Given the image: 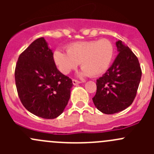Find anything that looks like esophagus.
<instances>
[{"instance_id":"esophagus-1","label":"esophagus","mask_w":154,"mask_h":154,"mask_svg":"<svg viewBox=\"0 0 154 154\" xmlns=\"http://www.w3.org/2000/svg\"><path fill=\"white\" fill-rule=\"evenodd\" d=\"M72 83L74 86H76V85H78V84H80V83H81V82L78 81V80H72Z\"/></svg>"}]
</instances>
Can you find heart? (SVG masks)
I'll use <instances>...</instances> for the list:
<instances>
[{"label": "heart", "mask_w": 154, "mask_h": 154, "mask_svg": "<svg viewBox=\"0 0 154 154\" xmlns=\"http://www.w3.org/2000/svg\"><path fill=\"white\" fill-rule=\"evenodd\" d=\"M114 46L109 40L79 42L67 47V53L57 49L53 59L60 72L68 74L80 63V76L97 77L107 71L114 57Z\"/></svg>", "instance_id": "1"}]
</instances>
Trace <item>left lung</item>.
I'll return each mask as SVG.
<instances>
[{
  "label": "left lung",
  "instance_id": "obj_1",
  "mask_svg": "<svg viewBox=\"0 0 154 154\" xmlns=\"http://www.w3.org/2000/svg\"><path fill=\"white\" fill-rule=\"evenodd\" d=\"M119 54L111 67L97 80L92 98L96 108L105 114H115L130 106L136 95L142 77L139 60L128 46L116 42Z\"/></svg>",
  "mask_w": 154,
  "mask_h": 154
}]
</instances>
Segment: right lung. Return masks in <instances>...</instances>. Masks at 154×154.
I'll use <instances>...</instances> for the list:
<instances>
[{
	"instance_id": "right-lung-1",
	"label": "right lung",
	"mask_w": 154,
	"mask_h": 154,
	"mask_svg": "<svg viewBox=\"0 0 154 154\" xmlns=\"http://www.w3.org/2000/svg\"><path fill=\"white\" fill-rule=\"evenodd\" d=\"M53 54L43 37L37 38L19 56L15 71L22 104L29 112L46 119L63 112L73 86L72 80L57 69Z\"/></svg>"
}]
</instances>
